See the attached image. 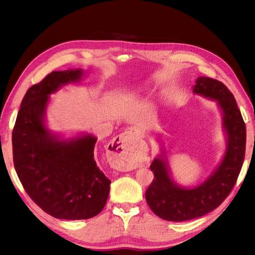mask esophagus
I'll use <instances>...</instances> for the list:
<instances>
[{
  "mask_svg": "<svg viewBox=\"0 0 255 255\" xmlns=\"http://www.w3.org/2000/svg\"><path fill=\"white\" fill-rule=\"evenodd\" d=\"M136 148L137 141L132 129H128L116 137L112 142L113 167L119 171H130L135 169L137 167L134 154Z\"/></svg>",
  "mask_w": 255,
  "mask_h": 255,
  "instance_id": "obj_1",
  "label": "esophagus"
}]
</instances>
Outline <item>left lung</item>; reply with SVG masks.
Here are the masks:
<instances>
[{
    "instance_id": "obj_1",
    "label": "left lung",
    "mask_w": 255,
    "mask_h": 255,
    "mask_svg": "<svg viewBox=\"0 0 255 255\" xmlns=\"http://www.w3.org/2000/svg\"><path fill=\"white\" fill-rule=\"evenodd\" d=\"M194 94L217 102L227 149L210 177L192 188L182 187L172 180L164 151L152 161L154 179L145 191V200L154 214L168 221L199 218L217 208L233 189L245 158L246 125L232 92L217 80L200 76Z\"/></svg>"
}]
</instances>
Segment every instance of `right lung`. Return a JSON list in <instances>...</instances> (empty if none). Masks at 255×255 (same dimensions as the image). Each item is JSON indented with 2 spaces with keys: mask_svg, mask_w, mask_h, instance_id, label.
Instances as JSON below:
<instances>
[{
  "mask_svg": "<svg viewBox=\"0 0 255 255\" xmlns=\"http://www.w3.org/2000/svg\"><path fill=\"white\" fill-rule=\"evenodd\" d=\"M84 71H53L23 98L12 130L13 165L21 184L42 211L57 219L81 220L101 213L111 180L94 158L97 138L60 139L45 127L50 95L81 81Z\"/></svg>",
  "mask_w": 255,
  "mask_h": 255,
  "instance_id": "1",
  "label": "right lung"
}]
</instances>
